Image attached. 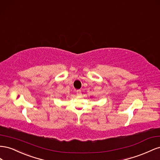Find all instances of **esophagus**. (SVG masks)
<instances>
[{
  "label": "esophagus",
  "mask_w": 160,
  "mask_h": 160,
  "mask_svg": "<svg viewBox=\"0 0 160 160\" xmlns=\"http://www.w3.org/2000/svg\"><path fill=\"white\" fill-rule=\"evenodd\" d=\"M76 94L78 96H81L82 95V92H81V90H78L76 91Z\"/></svg>",
  "instance_id": "esophagus-1"
}]
</instances>
